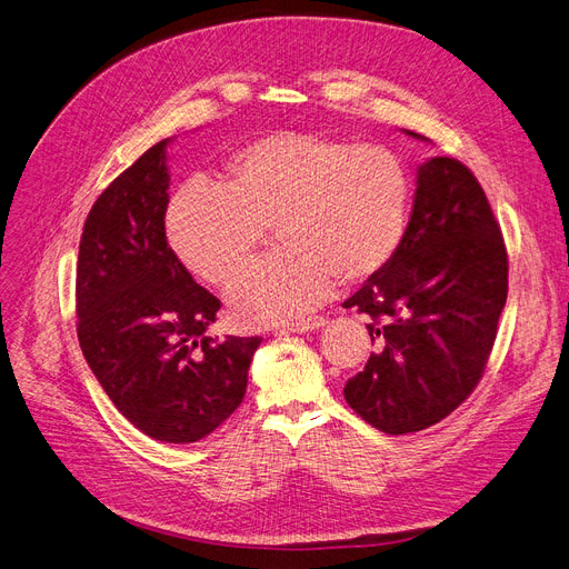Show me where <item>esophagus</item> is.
<instances>
[{"label": "esophagus", "instance_id": "1", "mask_svg": "<svg viewBox=\"0 0 569 569\" xmlns=\"http://www.w3.org/2000/svg\"><path fill=\"white\" fill-rule=\"evenodd\" d=\"M325 327V317H308V320H299L287 327V331H293V333H306V331H315Z\"/></svg>", "mask_w": 569, "mask_h": 569}]
</instances>
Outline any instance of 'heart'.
Listing matches in <instances>:
<instances>
[{
  "label": "heart",
  "instance_id": "1",
  "mask_svg": "<svg viewBox=\"0 0 569 569\" xmlns=\"http://www.w3.org/2000/svg\"><path fill=\"white\" fill-rule=\"evenodd\" d=\"M411 174L378 144L282 130L240 147L219 187L193 181L166 210V238L191 276L226 287L276 229L280 257L244 270L229 289L244 327L297 322L333 280L352 287L392 263L411 214Z\"/></svg>",
  "mask_w": 569,
  "mask_h": 569
}]
</instances>
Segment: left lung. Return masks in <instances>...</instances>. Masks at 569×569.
I'll return each instance as SVG.
<instances>
[{
    "mask_svg": "<svg viewBox=\"0 0 569 569\" xmlns=\"http://www.w3.org/2000/svg\"><path fill=\"white\" fill-rule=\"evenodd\" d=\"M507 291V247L479 179L458 158H429L397 257L343 303L369 317L376 343L343 390L352 411L385 435L450 416L483 378Z\"/></svg>",
    "mask_w": 569,
    "mask_h": 569,
    "instance_id": "1",
    "label": "left lung"
}]
</instances>
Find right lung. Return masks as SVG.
<instances>
[{
  "instance_id": "right-lung-1",
  "label": "right lung",
  "mask_w": 569,
  "mask_h": 569,
  "mask_svg": "<svg viewBox=\"0 0 569 569\" xmlns=\"http://www.w3.org/2000/svg\"><path fill=\"white\" fill-rule=\"evenodd\" d=\"M168 142L144 151L100 193L77 261L79 346L102 390L156 441L193 443L247 390L259 336H208L219 299L196 284L166 238Z\"/></svg>"
}]
</instances>
